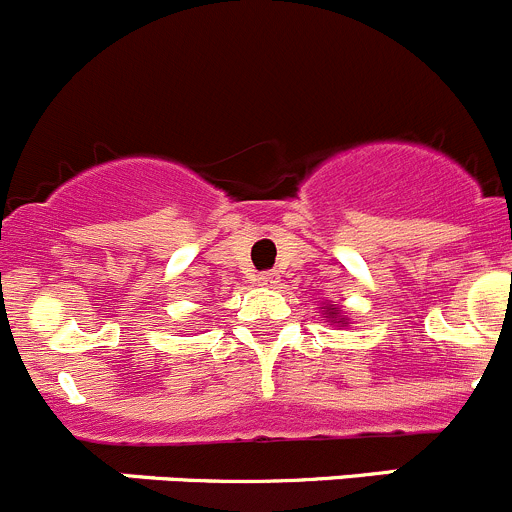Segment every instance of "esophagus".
Returning a JSON list of instances; mask_svg holds the SVG:
<instances>
[{"instance_id":"34e87169","label":"esophagus","mask_w":512,"mask_h":512,"mask_svg":"<svg viewBox=\"0 0 512 512\" xmlns=\"http://www.w3.org/2000/svg\"><path fill=\"white\" fill-rule=\"evenodd\" d=\"M257 282H260L262 287H275L277 282H280V275H277L275 270H267V272H260L257 275Z\"/></svg>"}]
</instances>
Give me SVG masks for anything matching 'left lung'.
I'll return each mask as SVG.
<instances>
[{"label":"left lung","mask_w":512,"mask_h":512,"mask_svg":"<svg viewBox=\"0 0 512 512\" xmlns=\"http://www.w3.org/2000/svg\"><path fill=\"white\" fill-rule=\"evenodd\" d=\"M325 315L330 317V320L340 322V325H347V320H345V317L340 315V310H337V307H327V310H325Z\"/></svg>","instance_id":"left-lung-1"}]
</instances>
